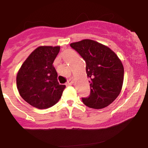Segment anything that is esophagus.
Wrapping results in <instances>:
<instances>
[{"instance_id": "1", "label": "esophagus", "mask_w": 148, "mask_h": 148, "mask_svg": "<svg viewBox=\"0 0 148 148\" xmlns=\"http://www.w3.org/2000/svg\"><path fill=\"white\" fill-rule=\"evenodd\" d=\"M74 77H73V76H72V77L69 78L68 81H67V85H72L73 84H74Z\"/></svg>"}]
</instances>
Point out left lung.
Wrapping results in <instances>:
<instances>
[{
	"instance_id": "8db88e82",
	"label": "left lung",
	"mask_w": 148,
	"mask_h": 148,
	"mask_svg": "<svg viewBox=\"0 0 148 148\" xmlns=\"http://www.w3.org/2000/svg\"><path fill=\"white\" fill-rule=\"evenodd\" d=\"M86 62L90 95L83 98L86 106L101 109L118 97L123 88L124 67L121 60L109 47L95 40H83L70 44Z\"/></svg>"
}]
</instances>
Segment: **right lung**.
Wrapping results in <instances>:
<instances>
[{
    "mask_svg": "<svg viewBox=\"0 0 148 148\" xmlns=\"http://www.w3.org/2000/svg\"><path fill=\"white\" fill-rule=\"evenodd\" d=\"M60 46H40L25 59L16 74V86L27 103L39 109L55 105L62 96L65 85L58 81L53 63Z\"/></svg>",
    "mask_w": 148,
    "mask_h": 148,
    "instance_id": "add662e5",
    "label": "right lung"
}]
</instances>
